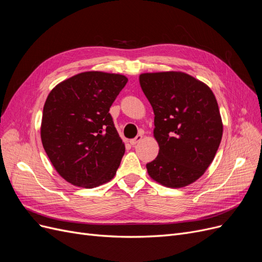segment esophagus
Wrapping results in <instances>:
<instances>
[{"mask_svg":"<svg viewBox=\"0 0 262 262\" xmlns=\"http://www.w3.org/2000/svg\"><path fill=\"white\" fill-rule=\"evenodd\" d=\"M142 139H143V133H140V134H138L137 137H135L134 139H132V140L130 141V144H131V145H135V144H137L138 142H140Z\"/></svg>","mask_w":262,"mask_h":262,"instance_id":"esophagus-1","label":"esophagus"}]
</instances>
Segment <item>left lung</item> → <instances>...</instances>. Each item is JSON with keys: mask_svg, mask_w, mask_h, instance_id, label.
<instances>
[{"mask_svg": "<svg viewBox=\"0 0 262 262\" xmlns=\"http://www.w3.org/2000/svg\"><path fill=\"white\" fill-rule=\"evenodd\" d=\"M140 84L154 111L157 157L146 165L157 183L180 188L208 169L222 139L223 123L210 88L182 71L140 75Z\"/></svg>", "mask_w": 262, "mask_h": 262, "instance_id": "1", "label": "left lung"}]
</instances>
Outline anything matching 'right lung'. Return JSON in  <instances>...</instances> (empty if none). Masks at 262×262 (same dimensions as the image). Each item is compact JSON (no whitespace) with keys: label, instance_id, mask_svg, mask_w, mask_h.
<instances>
[{"label":"right lung","instance_id":"add662e5","mask_svg":"<svg viewBox=\"0 0 262 262\" xmlns=\"http://www.w3.org/2000/svg\"><path fill=\"white\" fill-rule=\"evenodd\" d=\"M127 82L120 74L84 71L61 81L48 95L42 145L68 183L93 188L115 177L125 147L108 112Z\"/></svg>","mask_w":262,"mask_h":262}]
</instances>
